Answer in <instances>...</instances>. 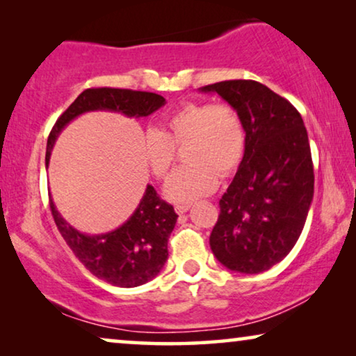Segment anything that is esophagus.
<instances>
[{
	"label": "esophagus",
	"instance_id": "34e87169",
	"mask_svg": "<svg viewBox=\"0 0 356 356\" xmlns=\"http://www.w3.org/2000/svg\"><path fill=\"white\" fill-rule=\"evenodd\" d=\"M189 207H191L189 204H177V206H175V211H177V213H179V216H181V213L189 211Z\"/></svg>",
	"mask_w": 356,
	"mask_h": 356
}]
</instances>
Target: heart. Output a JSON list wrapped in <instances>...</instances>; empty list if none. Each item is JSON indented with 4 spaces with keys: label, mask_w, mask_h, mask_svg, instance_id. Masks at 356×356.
<instances>
[{
    "label": "heart",
    "mask_w": 356,
    "mask_h": 356,
    "mask_svg": "<svg viewBox=\"0 0 356 356\" xmlns=\"http://www.w3.org/2000/svg\"><path fill=\"white\" fill-rule=\"evenodd\" d=\"M188 165L170 178L165 194L175 202L206 196L218 177H228L241 163L246 129L241 116L228 104H186L163 120L162 128L149 131L143 155L157 179H165L177 160V150Z\"/></svg>",
    "instance_id": "b5f03b06"
}]
</instances>
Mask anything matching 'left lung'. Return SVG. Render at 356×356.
Segmentation results:
<instances>
[{
    "mask_svg": "<svg viewBox=\"0 0 356 356\" xmlns=\"http://www.w3.org/2000/svg\"><path fill=\"white\" fill-rule=\"evenodd\" d=\"M216 92L240 113L246 149L218 202L211 250L227 269L259 274L280 262L303 232L314 170L303 118L284 97L256 81H222Z\"/></svg>",
    "mask_w": 356,
    "mask_h": 356,
    "instance_id": "1",
    "label": "left lung"
}]
</instances>
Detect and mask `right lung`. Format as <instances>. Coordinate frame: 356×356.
I'll return each mask as SVG.
<instances>
[{
    "mask_svg": "<svg viewBox=\"0 0 356 356\" xmlns=\"http://www.w3.org/2000/svg\"><path fill=\"white\" fill-rule=\"evenodd\" d=\"M165 105L159 94L113 87L86 89L56 120L47 143L45 162H50L53 144L63 128L86 111L106 110L123 113L129 118L149 116ZM51 216L74 256L90 274L111 285L133 289L152 280L168 259V238L177 223L172 204L159 197L154 186L147 184L143 199L133 216L116 230L105 235H84L72 228L56 211L50 197Z\"/></svg>",
    "mask_w": 356,
    "mask_h": 356,
    "instance_id": "right-lung-1",
    "label": "right lung"
}]
</instances>
